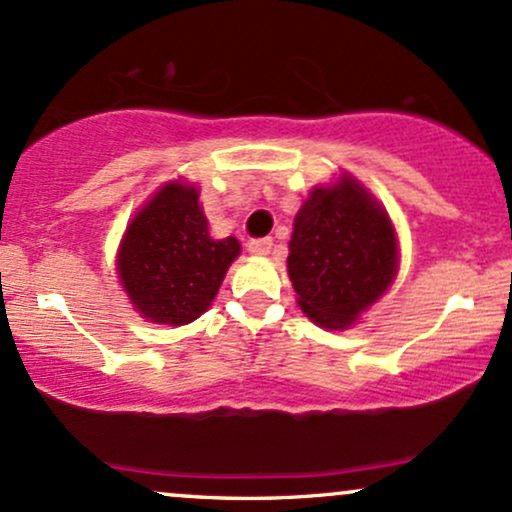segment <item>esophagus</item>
<instances>
[{"mask_svg":"<svg viewBox=\"0 0 512 512\" xmlns=\"http://www.w3.org/2000/svg\"><path fill=\"white\" fill-rule=\"evenodd\" d=\"M272 245H274L272 238H252L248 243V252H250V255H257V257L269 255Z\"/></svg>","mask_w":512,"mask_h":512,"instance_id":"esophagus-1","label":"esophagus"}]
</instances>
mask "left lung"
<instances>
[{
    "mask_svg": "<svg viewBox=\"0 0 512 512\" xmlns=\"http://www.w3.org/2000/svg\"><path fill=\"white\" fill-rule=\"evenodd\" d=\"M286 264L303 313L325 330H346L395 281V226L383 204L344 173L315 187L298 209Z\"/></svg>",
    "mask_w": 512,
    "mask_h": 512,
    "instance_id": "obj_1",
    "label": "left lung"
}]
</instances>
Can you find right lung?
I'll use <instances>...</instances> for the list:
<instances>
[{"mask_svg":"<svg viewBox=\"0 0 512 512\" xmlns=\"http://www.w3.org/2000/svg\"><path fill=\"white\" fill-rule=\"evenodd\" d=\"M238 255L233 236H209L197 187L173 180L129 221L117 250V274L139 315L180 327L209 308Z\"/></svg>","mask_w":512,"mask_h":512,"instance_id":"right-lung-1","label":"right lung"}]
</instances>
